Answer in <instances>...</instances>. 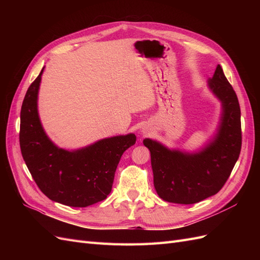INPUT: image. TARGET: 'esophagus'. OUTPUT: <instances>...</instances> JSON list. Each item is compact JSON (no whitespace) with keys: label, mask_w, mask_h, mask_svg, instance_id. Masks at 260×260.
<instances>
[{"label":"esophagus","mask_w":260,"mask_h":260,"mask_svg":"<svg viewBox=\"0 0 260 260\" xmlns=\"http://www.w3.org/2000/svg\"><path fill=\"white\" fill-rule=\"evenodd\" d=\"M148 130H149V129H147V128H145V127H144V128H142V133H143V135H145V133L149 132Z\"/></svg>","instance_id":"esophagus-1"}]
</instances>
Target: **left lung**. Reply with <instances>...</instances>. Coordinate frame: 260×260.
<instances>
[{
    "instance_id": "1",
    "label": "left lung",
    "mask_w": 260,
    "mask_h": 260,
    "mask_svg": "<svg viewBox=\"0 0 260 260\" xmlns=\"http://www.w3.org/2000/svg\"><path fill=\"white\" fill-rule=\"evenodd\" d=\"M207 85L221 103V116L217 132L205 146L188 153L168 148L152 139L143 140L151 152L155 190L166 202L187 205L217 194L240 156V104L221 66H217Z\"/></svg>"
}]
</instances>
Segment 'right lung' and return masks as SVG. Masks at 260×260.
<instances>
[{
    "mask_svg": "<svg viewBox=\"0 0 260 260\" xmlns=\"http://www.w3.org/2000/svg\"><path fill=\"white\" fill-rule=\"evenodd\" d=\"M40 75L31 83L20 112L21 154L39 188L54 202L86 207L111 193L115 171L125 149L135 145V133L96 141L82 148H60L46 135L38 113Z\"/></svg>",
    "mask_w": 260,
    "mask_h": 260,
    "instance_id": "obj_1",
    "label": "right lung"
}]
</instances>
